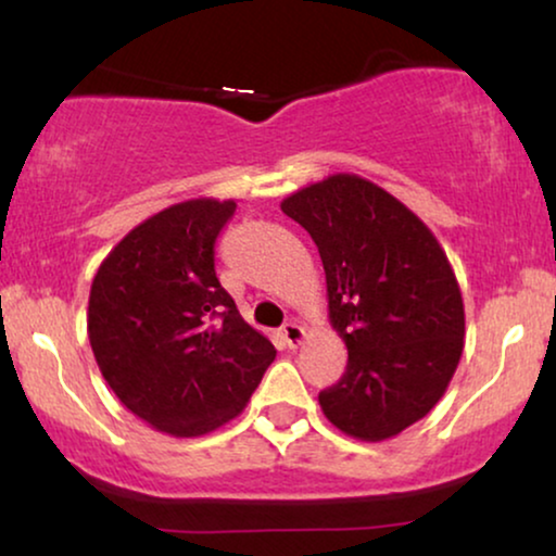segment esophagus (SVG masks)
Listing matches in <instances>:
<instances>
[{
    "mask_svg": "<svg viewBox=\"0 0 556 556\" xmlns=\"http://www.w3.org/2000/svg\"><path fill=\"white\" fill-rule=\"evenodd\" d=\"M280 337H283V341L291 349H295L301 344L303 339H306V329H303V326H299V324H283V329H280Z\"/></svg>",
    "mask_w": 556,
    "mask_h": 556,
    "instance_id": "34e87169",
    "label": "esophagus"
}]
</instances>
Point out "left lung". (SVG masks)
<instances>
[{"label": "left lung", "instance_id": "left-lung-1", "mask_svg": "<svg viewBox=\"0 0 556 556\" xmlns=\"http://www.w3.org/2000/svg\"><path fill=\"white\" fill-rule=\"evenodd\" d=\"M280 210L316 242L349 352L318 405L356 440L400 435L438 405L463 354L466 311L445 250L397 197L356 174L303 187Z\"/></svg>", "mask_w": 556, "mask_h": 556}]
</instances>
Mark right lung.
<instances>
[{
    "label": "right lung",
    "mask_w": 556,
    "mask_h": 556,
    "mask_svg": "<svg viewBox=\"0 0 556 556\" xmlns=\"http://www.w3.org/2000/svg\"><path fill=\"white\" fill-rule=\"evenodd\" d=\"M232 200H187L136 225L98 268L88 339L116 397L151 428L200 438L245 409L276 349L215 273Z\"/></svg>",
    "instance_id": "add662e5"
}]
</instances>
